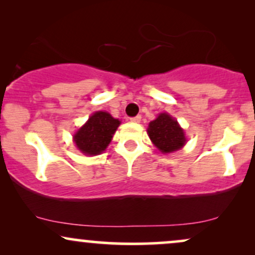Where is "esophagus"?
<instances>
[{"mask_svg":"<svg viewBox=\"0 0 255 255\" xmlns=\"http://www.w3.org/2000/svg\"><path fill=\"white\" fill-rule=\"evenodd\" d=\"M130 121L134 122V124H139V122L141 121V116L137 115V116H135V118H131Z\"/></svg>","mask_w":255,"mask_h":255,"instance_id":"1","label":"esophagus"}]
</instances>
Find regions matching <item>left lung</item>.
<instances>
[{
  "mask_svg": "<svg viewBox=\"0 0 255 255\" xmlns=\"http://www.w3.org/2000/svg\"><path fill=\"white\" fill-rule=\"evenodd\" d=\"M147 134L162 153H172L180 150L187 141L177 120L166 113L159 114L156 120L148 124Z\"/></svg>",
  "mask_w": 255,
  "mask_h": 255,
  "instance_id": "obj_1",
  "label": "left lung"
}]
</instances>
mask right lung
I'll return each mask as SVG.
<instances>
[{
	"label": "right lung",
	"instance_id": "1",
	"mask_svg": "<svg viewBox=\"0 0 255 255\" xmlns=\"http://www.w3.org/2000/svg\"><path fill=\"white\" fill-rule=\"evenodd\" d=\"M121 122L107 111H96L74 134L73 140L86 156H96L105 151Z\"/></svg>",
	"mask_w": 255,
	"mask_h": 255
}]
</instances>
